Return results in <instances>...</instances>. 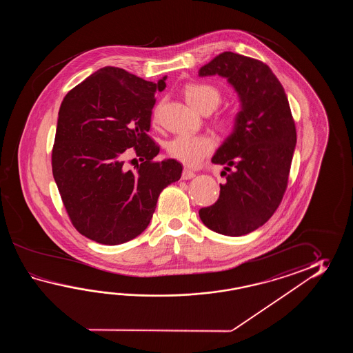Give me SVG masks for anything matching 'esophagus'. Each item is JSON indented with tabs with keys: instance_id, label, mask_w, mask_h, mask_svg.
I'll list each match as a JSON object with an SVG mask.
<instances>
[{
	"instance_id": "1",
	"label": "esophagus",
	"mask_w": 353,
	"mask_h": 353,
	"mask_svg": "<svg viewBox=\"0 0 353 353\" xmlns=\"http://www.w3.org/2000/svg\"><path fill=\"white\" fill-rule=\"evenodd\" d=\"M194 176V172H192V170H189V169H184V170H183V173H181V179L183 180L193 179Z\"/></svg>"
}]
</instances>
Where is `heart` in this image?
Here are the masks:
<instances>
[{
	"instance_id": "obj_1",
	"label": "heart",
	"mask_w": 353,
	"mask_h": 353,
	"mask_svg": "<svg viewBox=\"0 0 353 353\" xmlns=\"http://www.w3.org/2000/svg\"><path fill=\"white\" fill-rule=\"evenodd\" d=\"M184 96L189 105L198 111H212L222 101V93L217 87L208 83H192L184 88ZM160 107H157L152 114V122L158 123ZM219 128L231 131L237 128L239 117L236 114H225L218 120ZM166 150L170 158L175 159L184 165L198 166L213 151V141L207 136L184 135L172 139Z\"/></svg>"
}]
</instances>
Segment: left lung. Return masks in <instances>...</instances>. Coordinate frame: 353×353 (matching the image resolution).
<instances>
[{"label": "left lung", "mask_w": 353, "mask_h": 353, "mask_svg": "<svg viewBox=\"0 0 353 353\" xmlns=\"http://www.w3.org/2000/svg\"><path fill=\"white\" fill-rule=\"evenodd\" d=\"M221 75L239 93V125L212 159L225 165L217 202L199 210L214 232L242 236L266 223L283 201L296 128L281 83L261 60L225 52L199 69Z\"/></svg>", "instance_id": "left-lung-1"}]
</instances>
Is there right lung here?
Segmentation results:
<instances>
[{"instance_id": "add662e5", "label": "right lung", "mask_w": 353, "mask_h": 353, "mask_svg": "<svg viewBox=\"0 0 353 353\" xmlns=\"http://www.w3.org/2000/svg\"><path fill=\"white\" fill-rule=\"evenodd\" d=\"M165 81L166 75L152 83L105 67L69 90L60 105L54 179L72 225L90 240L120 245L137 237L163 189L181 176L176 160H154L160 148L148 134L155 94ZM131 147L142 161L134 171L124 165Z\"/></svg>"}]
</instances>
